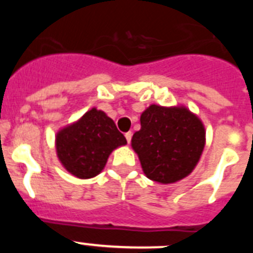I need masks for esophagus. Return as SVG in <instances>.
<instances>
[{
  "instance_id": "1",
  "label": "esophagus",
  "mask_w": 253,
  "mask_h": 253,
  "mask_svg": "<svg viewBox=\"0 0 253 253\" xmlns=\"http://www.w3.org/2000/svg\"><path fill=\"white\" fill-rule=\"evenodd\" d=\"M125 138H126V142L130 143V140H131V131H128V133H125Z\"/></svg>"
}]
</instances>
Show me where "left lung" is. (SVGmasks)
Listing matches in <instances>:
<instances>
[{
	"label": "left lung",
	"instance_id": "left-lung-1",
	"mask_svg": "<svg viewBox=\"0 0 253 253\" xmlns=\"http://www.w3.org/2000/svg\"><path fill=\"white\" fill-rule=\"evenodd\" d=\"M204 147V124L184 105H149L140 115V130L131 138L144 175L165 185L187 177Z\"/></svg>",
	"mask_w": 253,
	"mask_h": 253
}]
</instances>
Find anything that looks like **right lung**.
Segmentation results:
<instances>
[{
	"instance_id": "right-lung-1",
	"label": "right lung",
	"mask_w": 253,
	"mask_h": 253,
	"mask_svg": "<svg viewBox=\"0 0 253 253\" xmlns=\"http://www.w3.org/2000/svg\"><path fill=\"white\" fill-rule=\"evenodd\" d=\"M125 144L126 139L114 120L96 107L59 129L55 135V151L60 165L82 180L99 175L111 152Z\"/></svg>"
}]
</instances>
